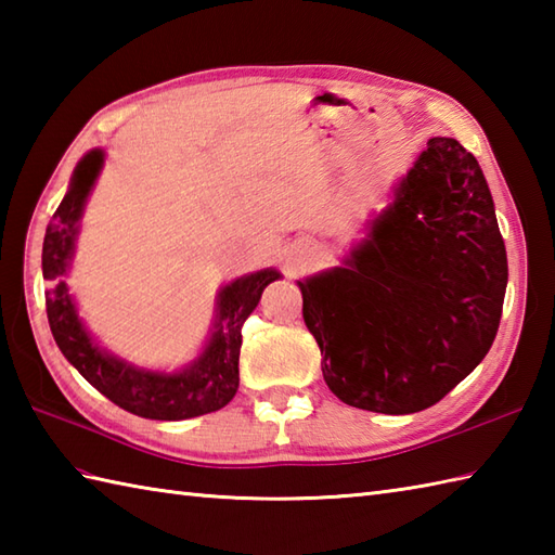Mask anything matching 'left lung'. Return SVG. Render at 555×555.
<instances>
[{"instance_id": "8db88e82", "label": "left lung", "mask_w": 555, "mask_h": 555, "mask_svg": "<svg viewBox=\"0 0 555 555\" xmlns=\"http://www.w3.org/2000/svg\"><path fill=\"white\" fill-rule=\"evenodd\" d=\"M326 386L410 415L453 391L496 338L508 257L475 155L431 138L344 267L298 281Z\"/></svg>"}]
</instances>
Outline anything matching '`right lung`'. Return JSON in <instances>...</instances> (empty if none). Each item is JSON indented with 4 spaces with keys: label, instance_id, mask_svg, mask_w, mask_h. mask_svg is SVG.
Wrapping results in <instances>:
<instances>
[{
    "label": "right lung",
    "instance_id": "add662e5",
    "mask_svg": "<svg viewBox=\"0 0 555 555\" xmlns=\"http://www.w3.org/2000/svg\"><path fill=\"white\" fill-rule=\"evenodd\" d=\"M102 162V150H92L78 162L68 193L56 207L44 233L42 276L50 281L44 305L56 346L102 396L138 417L188 420L217 412L231 403L238 391L241 328L257 308L262 291L281 274L276 269H262L223 286L217 300L215 334L199 358L181 372H147L104 352L82 326L64 281L70 257H74L82 207H86L90 188L95 185Z\"/></svg>",
    "mask_w": 555,
    "mask_h": 555
}]
</instances>
